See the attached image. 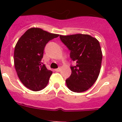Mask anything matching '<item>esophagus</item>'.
<instances>
[{
  "mask_svg": "<svg viewBox=\"0 0 122 122\" xmlns=\"http://www.w3.org/2000/svg\"><path fill=\"white\" fill-rule=\"evenodd\" d=\"M55 71H57V72H58V71H61V68H58L56 69Z\"/></svg>",
  "mask_w": 122,
  "mask_h": 122,
  "instance_id": "34e87169",
  "label": "esophagus"
}]
</instances>
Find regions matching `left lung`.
Segmentation results:
<instances>
[{
  "instance_id": "left-lung-1",
  "label": "left lung",
  "mask_w": 122,
  "mask_h": 122,
  "mask_svg": "<svg viewBox=\"0 0 122 122\" xmlns=\"http://www.w3.org/2000/svg\"><path fill=\"white\" fill-rule=\"evenodd\" d=\"M60 39L71 51L70 57L76 63L71 66V74L66 83L75 92H82L91 88L100 73L102 54L100 44L87 34L60 35Z\"/></svg>"
}]
</instances>
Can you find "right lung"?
I'll list each match as a JSON object with an SVG mask.
<instances>
[{"label":"right lung","instance_id":"obj_1","mask_svg":"<svg viewBox=\"0 0 122 122\" xmlns=\"http://www.w3.org/2000/svg\"><path fill=\"white\" fill-rule=\"evenodd\" d=\"M59 36L39 28H31L18 40L14 52L16 73L21 83L33 91H39L47 85L52 71L42 65L46 44Z\"/></svg>","mask_w":122,"mask_h":122}]
</instances>
